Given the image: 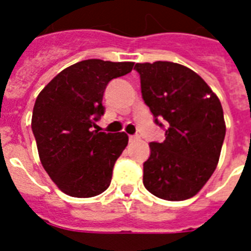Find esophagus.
Here are the masks:
<instances>
[{"mask_svg": "<svg viewBox=\"0 0 251 251\" xmlns=\"http://www.w3.org/2000/svg\"><path fill=\"white\" fill-rule=\"evenodd\" d=\"M129 141L131 142V143H134V142H135V141H138V137H135V135H130Z\"/></svg>", "mask_w": 251, "mask_h": 251, "instance_id": "1", "label": "esophagus"}]
</instances>
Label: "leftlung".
Masks as SVG:
<instances>
[{
    "mask_svg": "<svg viewBox=\"0 0 251 251\" xmlns=\"http://www.w3.org/2000/svg\"><path fill=\"white\" fill-rule=\"evenodd\" d=\"M143 100L155 122L165 120V141L151 142L143 164L147 190L165 201L198 194L216 169L226 137L222 102L210 86L183 65L156 61L135 65Z\"/></svg>",
    "mask_w": 251,
    "mask_h": 251,
    "instance_id": "obj_1",
    "label": "left lung"
}]
</instances>
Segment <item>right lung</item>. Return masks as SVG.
Segmentation results:
<instances>
[{
    "instance_id": "add662e5",
    "label": "right lung",
    "mask_w": 251,
    "mask_h": 251,
    "mask_svg": "<svg viewBox=\"0 0 251 251\" xmlns=\"http://www.w3.org/2000/svg\"><path fill=\"white\" fill-rule=\"evenodd\" d=\"M134 62L84 60L64 69L40 91L32 126L45 172L62 193L91 198L105 191L114 163L129 142L125 133L92 130L104 114L106 84L133 70Z\"/></svg>"
}]
</instances>
